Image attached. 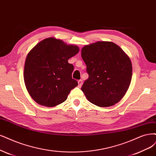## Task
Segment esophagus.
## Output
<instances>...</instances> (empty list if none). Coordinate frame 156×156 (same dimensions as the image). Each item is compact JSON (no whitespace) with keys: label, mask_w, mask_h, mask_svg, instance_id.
Returning <instances> with one entry per match:
<instances>
[{"label":"esophagus","mask_w":156,"mask_h":156,"mask_svg":"<svg viewBox=\"0 0 156 156\" xmlns=\"http://www.w3.org/2000/svg\"><path fill=\"white\" fill-rule=\"evenodd\" d=\"M82 84H83V80H78V86H79V87H81Z\"/></svg>","instance_id":"obj_1"}]
</instances>
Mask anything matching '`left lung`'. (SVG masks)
Instances as JSON below:
<instances>
[{"label": "left lung", "instance_id": "1", "mask_svg": "<svg viewBox=\"0 0 156 156\" xmlns=\"http://www.w3.org/2000/svg\"><path fill=\"white\" fill-rule=\"evenodd\" d=\"M81 57L89 76L81 88L87 99L100 107L117 103L130 84L132 66L129 57L119 46L107 41L84 46Z\"/></svg>", "mask_w": 156, "mask_h": 156}]
</instances>
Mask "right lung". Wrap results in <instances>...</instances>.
Returning <instances> with one entry per match:
<instances>
[{
	"instance_id": "obj_1",
	"label": "right lung",
	"mask_w": 156,
	"mask_h": 156,
	"mask_svg": "<svg viewBox=\"0 0 156 156\" xmlns=\"http://www.w3.org/2000/svg\"><path fill=\"white\" fill-rule=\"evenodd\" d=\"M79 48L49 37L35 46L26 57L24 80L27 90L37 103L47 107L59 105L78 85L72 79L73 66L69 58Z\"/></svg>"
}]
</instances>
